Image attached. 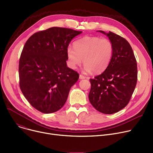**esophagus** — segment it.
Here are the masks:
<instances>
[{"mask_svg":"<svg viewBox=\"0 0 153 153\" xmlns=\"http://www.w3.org/2000/svg\"><path fill=\"white\" fill-rule=\"evenodd\" d=\"M79 79H85V77L82 74H80L79 75Z\"/></svg>","mask_w":153,"mask_h":153,"instance_id":"1","label":"esophagus"}]
</instances>
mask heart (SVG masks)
Masks as SVG:
<instances>
[{
  "mask_svg": "<svg viewBox=\"0 0 153 153\" xmlns=\"http://www.w3.org/2000/svg\"><path fill=\"white\" fill-rule=\"evenodd\" d=\"M68 47L66 55L70 68L76 69L82 63L87 72L102 73L108 68L113 55L114 47L110 40L98 37L85 36Z\"/></svg>",
  "mask_w": 153,
  "mask_h": 153,
  "instance_id": "1",
  "label": "heart"
}]
</instances>
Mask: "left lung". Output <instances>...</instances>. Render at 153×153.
<instances>
[{
  "instance_id": "8db88e82",
  "label": "left lung",
  "mask_w": 153,
  "mask_h": 153,
  "mask_svg": "<svg viewBox=\"0 0 153 153\" xmlns=\"http://www.w3.org/2000/svg\"><path fill=\"white\" fill-rule=\"evenodd\" d=\"M98 31L106 35L113 43V55L104 72L90 79L88 98L97 111L111 114L128 103L137 82V64L127 40L111 31Z\"/></svg>"
}]
</instances>
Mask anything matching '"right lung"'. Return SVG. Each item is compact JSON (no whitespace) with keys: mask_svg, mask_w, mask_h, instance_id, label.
I'll return each mask as SVG.
<instances>
[{"mask_svg":"<svg viewBox=\"0 0 153 153\" xmlns=\"http://www.w3.org/2000/svg\"><path fill=\"white\" fill-rule=\"evenodd\" d=\"M53 27L37 32L26 41L19 58V87L28 102L45 114L55 113L67 100L79 75L67 66L66 50L82 33Z\"/></svg>","mask_w":153,"mask_h":153,"instance_id":"1","label":"right lung"}]
</instances>
